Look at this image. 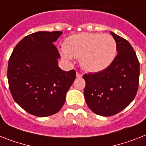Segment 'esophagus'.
I'll use <instances>...</instances> for the list:
<instances>
[{
  "label": "esophagus",
  "mask_w": 146,
  "mask_h": 146,
  "mask_svg": "<svg viewBox=\"0 0 146 146\" xmlns=\"http://www.w3.org/2000/svg\"><path fill=\"white\" fill-rule=\"evenodd\" d=\"M76 77H77V78H82V77H83V74H82L81 73H79V72H77V73H76Z\"/></svg>",
  "instance_id": "1"
}]
</instances>
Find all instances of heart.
<instances>
[{
    "label": "heart",
    "mask_w": 146,
    "mask_h": 146,
    "mask_svg": "<svg viewBox=\"0 0 146 146\" xmlns=\"http://www.w3.org/2000/svg\"><path fill=\"white\" fill-rule=\"evenodd\" d=\"M117 53L116 42L108 34L83 33L68 38L61 56L68 62L74 57L80 58L81 66L90 72H98L108 68Z\"/></svg>",
    "instance_id": "heart-1"
}]
</instances>
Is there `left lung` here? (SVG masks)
Instances as JSON below:
<instances>
[{"instance_id":"left-lung-1","label":"left lung","mask_w":146,"mask_h":146,"mask_svg":"<svg viewBox=\"0 0 146 146\" xmlns=\"http://www.w3.org/2000/svg\"><path fill=\"white\" fill-rule=\"evenodd\" d=\"M117 46V55L102 72L84 75V97L93 113L110 116L123 110L134 99L139 86V62L128 42L110 32Z\"/></svg>"}]
</instances>
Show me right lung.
<instances>
[{
    "instance_id": "obj_1",
    "label": "right lung",
    "mask_w": 146,
    "mask_h": 146,
    "mask_svg": "<svg viewBox=\"0 0 146 146\" xmlns=\"http://www.w3.org/2000/svg\"><path fill=\"white\" fill-rule=\"evenodd\" d=\"M61 31H38L19 42L8 62L7 78L13 99L21 108L38 117L54 115L66 102L76 72L58 66L60 58L54 44Z\"/></svg>"
}]
</instances>
